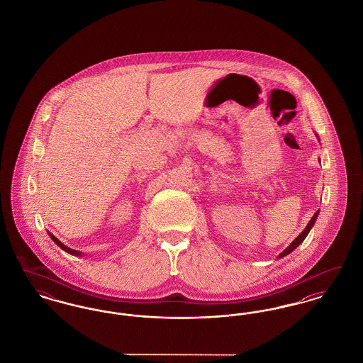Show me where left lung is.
Instances as JSON below:
<instances>
[{
  "label": "left lung",
  "mask_w": 363,
  "mask_h": 363,
  "mask_svg": "<svg viewBox=\"0 0 363 363\" xmlns=\"http://www.w3.org/2000/svg\"><path fill=\"white\" fill-rule=\"evenodd\" d=\"M315 136H317V133H315ZM317 138H318V136H317ZM318 140H320V138H318ZM318 212H320V209L313 215L311 222H309L308 225L305 227V230H303V231H302V233H301V234H299V235H298V237H296V238H295V240H294V241L291 242V243H290V245H289V246H287V247H286V249H284L279 256H277V259H281V257H284V256L290 255V253H291L293 250H295V249H296L302 242L305 241V238H306V237H308V234L311 233V227H313L314 223H315V219H317V216H318Z\"/></svg>",
  "instance_id": "1"
}]
</instances>
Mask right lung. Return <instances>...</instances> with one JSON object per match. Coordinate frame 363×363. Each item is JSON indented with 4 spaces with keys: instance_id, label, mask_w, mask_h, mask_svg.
<instances>
[{
    "instance_id": "1",
    "label": "right lung",
    "mask_w": 363,
    "mask_h": 363,
    "mask_svg": "<svg viewBox=\"0 0 363 363\" xmlns=\"http://www.w3.org/2000/svg\"><path fill=\"white\" fill-rule=\"evenodd\" d=\"M49 235H50V238H52V241L55 242V245H57V246H60V247H61L62 250H65L67 253H69V255H72V256H80V257L83 256V253H82V252H77V250H73V249H70V247H68L67 245H64V243L60 241V240H57V237H54V235L50 234V233H49Z\"/></svg>"
}]
</instances>
